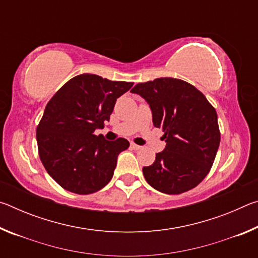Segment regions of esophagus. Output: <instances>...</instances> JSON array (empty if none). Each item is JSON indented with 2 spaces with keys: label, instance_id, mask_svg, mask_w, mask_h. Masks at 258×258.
<instances>
[{
  "label": "esophagus",
  "instance_id": "esophagus-1",
  "mask_svg": "<svg viewBox=\"0 0 258 258\" xmlns=\"http://www.w3.org/2000/svg\"><path fill=\"white\" fill-rule=\"evenodd\" d=\"M131 148H132L133 150H139V149H141V147L138 146V145H135V143H131Z\"/></svg>",
  "mask_w": 258,
  "mask_h": 258
}]
</instances>
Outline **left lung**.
I'll use <instances>...</instances> for the list:
<instances>
[{
    "instance_id": "1",
    "label": "left lung",
    "mask_w": 258,
    "mask_h": 258,
    "mask_svg": "<svg viewBox=\"0 0 258 258\" xmlns=\"http://www.w3.org/2000/svg\"><path fill=\"white\" fill-rule=\"evenodd\" d=\"M131 92L149 103L166 142L154 164L143 167L146 181L167 195L194 189L211 171L220 146L215 108L194 85L177 78L139 83Z\"/></svg>"
}]
</instances>
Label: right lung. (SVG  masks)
Returning a JSON list of instances; mask_svg holds the SVG:
<instances>
[{"instance_id": "1", "label": "right lung", "mask_w": 258, "mask_h": 258, "mask_svg": "<svg viewBox=\"0 0 258 258\" xmlns=\"http://www.w3.org/2000/svg\"><path fill=\"white\" fill-rule=\"evenodd\" d=\"M132 82L109 81L93 74L69 80L47 102L36 140L43 166L64 190L90 195L110 182L126 139L108 141L94 131L109 121L117 98Z\"/></svg>"}]
</instances>
